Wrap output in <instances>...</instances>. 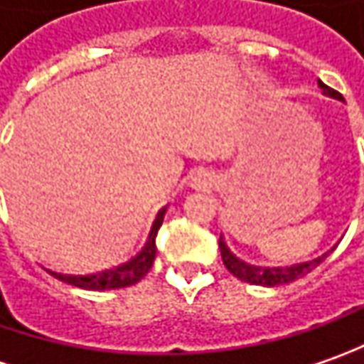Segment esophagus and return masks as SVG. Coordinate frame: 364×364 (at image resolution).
I'll list each match as a JSON object with an SVG mask.
<instances>
[{
  "instance_id": "obj_1",
  "label": "esophagus",
  "mask_w": 364,
  "mask_h": 364,
  "mask_svg": "<svg viewBox=\"0 0 364 364\" xmlns=\"http://www.w3.org/2000/svg\"><path fill=\"white\" fill-rule=\"evenodd\" d=\"M213 185H215V179L211 177V175H199L197 179H195L193 187L195 189H199V191H209V189H213Z\"/></svg>"
}]
</instances>
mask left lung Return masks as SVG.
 <instances>
[{
  "label": "left lung",
  "mask_w": 364,
  "mask_h": 364,
  "mask_svg": "<svg viewBox=\"0 0 364 364\" xmlns=\"http://www.w3.org/2000/svg\"><path fill=\"white\" fill-rule=\"evenodd\" d=\"M318 88L322 90V95L328 96V98H334V100H343V96L338 95L336 90L328 88L322 80H318ZM336 247V245H334ZM334 247H331L328 252H324L322 256L314 257V259H308V262H300V264H292V266H256V264H247L242 257H237L233 254L232 250L228 247L225 240L220 237V252L221 259L225 264V268L232 272L235 278L244 280L247 284H257V286H280V284H290L306 276L308 272L318 266L320 262L324 257L331 254Z\"/></svg>",
  "instance_id": "left-lung-1"
}]
</instances>
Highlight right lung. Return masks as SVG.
I'll return each mask as SVG.
<instances>
[{
  "mask_svg": "<svg viewBox=\"0 0 364 364\" xmlns=\"http://www.w3.org/2000/svg\"><path fill=\"white\" fill-rule=\"evenodd\" d=\"M161 223H163V211H159L157 221H155L153 230L149 233L146 245L136 256L117 266V268L105 269V272H98V274H86V276H70V274H58V272H52V274L56 276L58 280L68 282L72 286H78V288H84V290H117V288L132 286L139 280H143L144 276H146V272L153 266L155 257H157L155 237H157Z\"/></svg>",
  "mask_w": 364,
  "mask_h": 364,
  "instance_id": "obj_1",
  "label": "right lung"
}]
</instances>
